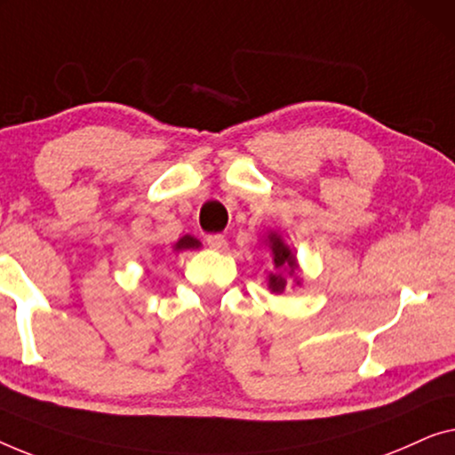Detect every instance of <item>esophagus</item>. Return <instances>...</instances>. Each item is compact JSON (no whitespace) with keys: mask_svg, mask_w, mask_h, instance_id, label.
Listing matches in <instances>:
<instances>
[{"mask_svg":"<svg viewBox=\"0 0 455 455\" xmlns=\"http://www.w3.org/2000/svg\"><path fill=\"white\" fill-rule=\"evenodd\" d=\"M206 245L214 251H227L228 249V241L222 235H208L206 236Z\"/></svg>","mask_w":455,"mask_h":455,"instance_id":"obj_1","label":"esophagus"}]
</instances>
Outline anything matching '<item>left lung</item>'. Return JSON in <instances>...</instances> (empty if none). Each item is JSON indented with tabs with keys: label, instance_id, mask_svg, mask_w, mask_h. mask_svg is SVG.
<instances>
[{
	"label": "left lung",
	"instance_id": "8db88e82",
	"mask_svg": "<svg viewBox=\"0 0 455 455\" xmlns=\"http://www.w3.org/2000/svg\"><path fill=\"white\" fill-rule=\"evenodd\" d=\"M264 243L272 251V272L267 274V289L274 294H283L286 289L303 284L299 276V261L292 249L286 245L284 236L278 230H267Z\"/></svg>",
	"mask_w": 455,
	"mask_h": 455
}]
</instances>
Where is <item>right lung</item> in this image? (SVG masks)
Wrapping results in <instances>:
<instances>
[{"label":"right lung","instance_id":"obj_1","mask_svg":"<svg viewBox=\"0 0 455 455\" xmlns=\"http://www.w3.org/2000/svg\"><path fill=\"white\" fill-rule=\"evenodd\" d=\"M202 243L196 239V236L191 235H183L181 239H179L177 243H172V253L177 251H185V249H200Z\"/></svg>","mask_w":455,"mask_h":455}]
</instances>
